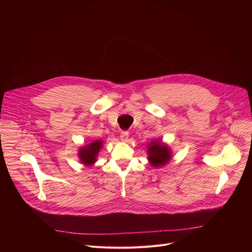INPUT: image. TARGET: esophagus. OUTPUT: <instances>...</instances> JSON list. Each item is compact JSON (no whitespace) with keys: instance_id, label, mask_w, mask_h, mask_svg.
I'll use <instances>...</instances> for the list:
<instances>
[{"instance_id":"34e87169","label":"esophagus","mask_w":252,"mask_h":252,"mask_svg":"<svg viewBox=\"0 0 252 252\" xmlns=\"http://www.w3.org/2000/svg\"><path fill=\"white\" fill-rule=\"evenodd\" d=\"M127 139H128V131H123L121 134V140L123 142H126Z\"/></svg>"}]
</instances>
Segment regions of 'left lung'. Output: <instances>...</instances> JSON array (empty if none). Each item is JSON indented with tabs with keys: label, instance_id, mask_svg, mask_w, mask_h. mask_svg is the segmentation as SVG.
Segmentation results:
<instances>
[{
	"label": "left lung",
	"instance_id": "8db88e82",
	"mask_svg": "<svg viewBox=\"0 0 252 252\" xmlns=\"http://www.w3.org/2000/svg\"><path fill=\"white\" fill-rule=\"evenodd\" d=\"M147 155L149 163L155 168L165 165L173 158V152L161 139L153 140L147 145Z\"/></svg>",
	"mask_w": 252,
	"mask_h": 252
}]
</instances>
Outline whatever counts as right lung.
Returning a JSON list of instances; mask_svg holds the SVG:
<instances>
[{
    "mask_svg": "<svg viewBox=\"0 0 252 252\" xmlns=\"http://www.w3.org/2000/svg\"><path fill=\"white\" fill-rule=\"evenodd\" d=\"M102 148H103L102 140L93 141L90 144L82 146L78 149V153H77L79 161L86 166L94 165L97 161L98 154Z\"/></svg>",
    "mask_w": 252,
    "mask_h": 252,
    "instance_id": "obj_1",
    "label": "right lung"
}]
</instances>
